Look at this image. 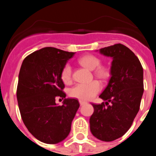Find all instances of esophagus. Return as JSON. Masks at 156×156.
Wrapping results in <instances>:
<instances>
[{
  "label": "esophagus",
  "instance_id": "34e87169",
  "mask_svg": "<svg viewBox=\"0 0 156 156\" xmlns=\"http://www.w3.org/2000/svg\"><path fill=\"white\" fill-rule=\"evenodd\" d=\"M79 101H80V105L81 106H82V105H85V104H87V101H85L80 100Z\"/></svg>",
  "mask_w": 156,
  "mask_h": 156
}]
</instances>
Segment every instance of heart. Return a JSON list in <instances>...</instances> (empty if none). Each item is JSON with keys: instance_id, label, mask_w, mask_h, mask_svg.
<instances>
[{"instance_id": "b5f03b06", "label": "heart", "mask_w": 156, "mask_h": 156, "mask_svg": "<svg viewBox=\"0 0 156 156\" xmlns=\"http://www.w3.org/2000/svg\"><path fill=\"white\" fill-rule=\"evenodd\" d=\"M80 64L90 70L95 69V74L101 78L108 75V71L104 67L100 66L101 61L98 57L92 55L83 56L78 60ZM61 79L66 84L72 81V68L70 65L66 64L61 73ZM101 90V85L98 80H94L88 83H78L69 90V95L72 98L82 101H88L93 98Z\"/></svg>"}]
</instances>
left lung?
<instances>
[{
  "label": "left lung",
  "mask_w": 156,
  "mask_h": 156,
  "mask_svg": "<svg viewBox=\"0 0 156 156\" xmlns=\"http://www.w3.org/2000/svg\"><path fill=\"white\" fill-rule=\"evenodd\" d=\"M99 51L112 58L111 78L99 96L105 102L92 104L90 128L96 138L112 141L126 133L138 112L144 92L143 68L138 58L123 44H116Z\"/></svg>",
  "instance_id": "obj_1"
}]
</instances>
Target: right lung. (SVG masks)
<instances>
[{
    "instance_id": "right-lung-1",
    "label": "right lung",
    "mask_w": 156,
    "mask_h": 156,
    "mask_svg": "<svg viewBox=\"0 0 156 156\" xmlns=\"http://www.w3.org/2000/svg\"><path fill=\"white\" fill-rule=\"evenodd\" d=\"M74 52L48 47L29 55L19 74L17 100L22 119L29 131L46 144H57L67 137L80 107L77 99L66 98L61 73Z\"/></svg>"
}]
</instances>
